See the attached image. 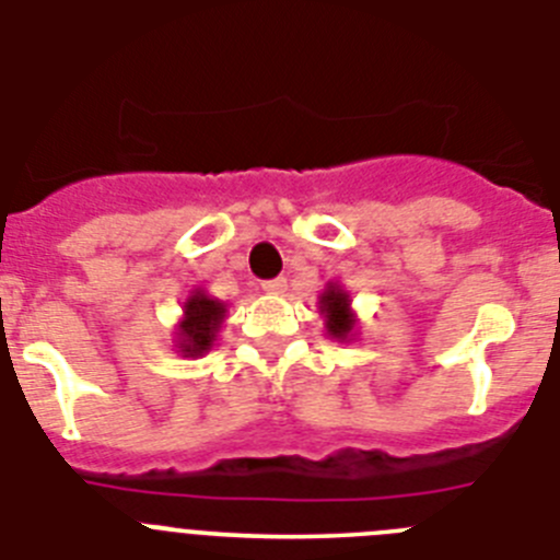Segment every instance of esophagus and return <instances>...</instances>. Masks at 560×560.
I'll use <instances>...</instances> for the list:
<instances>
[{"instance_id": "obj_1", "label": "esophagus", "mask_w": 560, "mask_h": 560, "mask_svg": "<svg viewBox=\"0 0 560 560\" xmlns=\"http://www.w3.org/2000/svg\"><path fill=\"white\" fill-rule=\"evenodd\" d=\"M289 289V280L285 277H271V280H264L266 294H283Z\"/></svg>"}]
</instances>
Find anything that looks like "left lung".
Segmentation results:
<instances>
[{
	"label": "left lung",
	"mask_w": 560,
	"mask_h": 560,
	"mask_svg": "<svg viewBox=\"0 0 560 560\" xmlns=\"http://www.w3.org/2000/svg\"><path fill=\"white\" fill-rule=\"evenodd\" d=\"M348 305V294L341 289H336V285H330L323 294V314L328 316L325 328H328V334L336 336V339H348V334L353 330V314H350Z\"/></svg>",
	"instance_id": "left-lung-1"
}]
</instances>
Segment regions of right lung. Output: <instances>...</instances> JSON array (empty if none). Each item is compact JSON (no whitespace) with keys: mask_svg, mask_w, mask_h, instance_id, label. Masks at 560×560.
Instances as JSON below:
<instances>
[{"mask_svg":"<svg viewBox=\"0 0 560 560\" xmlns=\"http://www.w3.org/2000/svg\"><path fill=\"white\" fill-rule=\"evenodd\" d=\"M224 319V303L210 300L207 294H192L185 303V323H182V353L201 355L212 348L215 330Z\"/></svg>","mask_w":560,"mask_h":560,"instance_id":"right-lung-1","label":"right lung"}]
</instances>
